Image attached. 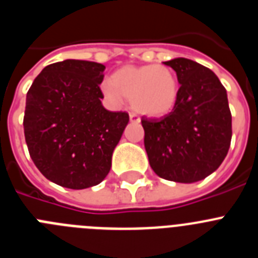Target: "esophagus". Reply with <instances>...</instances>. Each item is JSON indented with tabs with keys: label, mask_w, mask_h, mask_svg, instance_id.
I'll return each instance as SVG.
<instances>
[{
	"label": "esophagus",
	"mask_w": 258,
	"mask_h": 258,
	"mask_svg": "<svg viewBox=\"0 0 258 258\" xmlns=\"http://www.w3.org/2000/svg\"><path fill=\"white\" fill-rule=\"evenodd\" d=\"M129 118H131L132 122H140L141 121V118L138 117V115H137V113H134V112L129 113Z\"/></svg>",
	"instance_id": "34e87169"
}]
</instances>
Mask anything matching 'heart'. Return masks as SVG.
I'll return each instance as SVG.
<instances>
[{
	"instance_id": "b5f03b06",
	"label": "heart",
	"mask_w": 258,
	"mask_h": 258,
	"mask_svg": "<svg viewBox=\"0 0 258 258\" xmlns=\"http://www.w3.org/2000/svg\"><path fill=\"white\" fill-rule=\"evenodd\" d=\"M102 90L112 101H118L122 95L131 99L132 107L138 112L160 117L174 108L179 85L174 71L166 66H126L104 81Z\"/></svg>"
}]
</instances>
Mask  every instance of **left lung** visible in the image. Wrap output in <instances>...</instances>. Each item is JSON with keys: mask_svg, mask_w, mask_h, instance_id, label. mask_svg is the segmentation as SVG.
<instances>
[{"mask_svg": "<svg viewBox=\"0 0 258 258\" xmlns=\"http://www.w3.org/2000/svg\"><path fill=\"white\" fill-rule=\"evenodd\" d=\"M177 74L178 99L160 118L142 117L150 165L168 181L192 183L217 169L231 143L226 89L213 71L186 58L164 61Z\"/></svg>", "mask_w": 258, "mask_h": 258, "instance_id": "obj_1", "label": "left lung"}]
</instances>
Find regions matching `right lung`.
<instances>
[{
	"instance_id": "1",
	"label": "right lung",
	"mask_w": 258,
	"mask_h": 258,
	"mask_svg": "<svg viewBox=\"0 0 258 258\" xmlns=\"http://www.w3.org/2000/svg\"><path fill=\"white\" fill-rule=\"evenodd\" d=\"M103 64L67 60L46 66L27 93L24 137L31 159L49 181L83 190L101 183L129 122L102 106Z\"/></svg>"
}]
</instances>
